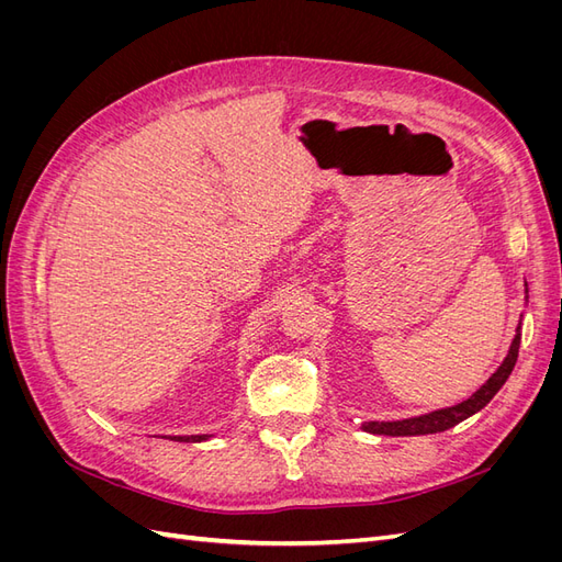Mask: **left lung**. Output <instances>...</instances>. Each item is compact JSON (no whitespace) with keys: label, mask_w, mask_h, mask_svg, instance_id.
I'll list each match as a JSON object with an SVG mask.
<instances>
[{"label":"left lung","mask_w":562,"mask_h":562,"mask_svg":"<svg viewBox=\"0 0 562 562\" xmlns=\"http://www.w3.org/2000/svg\"><path fill=\"white\" fill-rule=\"evenodd\" d=\"M527 281H525V304H527ZM520 328L522 321L516 328V337L512 347H508V353L504 356L502 366L492 372V375L485 380L481 389H475V394H471L467 401L450 405V407H438V411L424 413L417 417H405V419H394V422H363L361 429L375 436H427V434H440L457 427L459 422L469 419L471 415L481 413L483 407L495 398L497 391L504 386V382L512 375V370L518 361V349H520Z\"/></svg>","instance_id":"1"}]
</instances>
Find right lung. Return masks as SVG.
<instances>
[{"instance_id":"right-lung-1","label":"right lung","mask_w":562,"mask_h":562,"mask_svg":"<svg viewBox=\"0 0 562 562\" xmlns=\"http://www.w3.org/2000/svg\"><path fill=\"white\" fill-rule=\"evenodd\" d=\"M168 440H176V443H203V440L213 438V434H192V436H161Z\"/></svg>"}]
</instances>
